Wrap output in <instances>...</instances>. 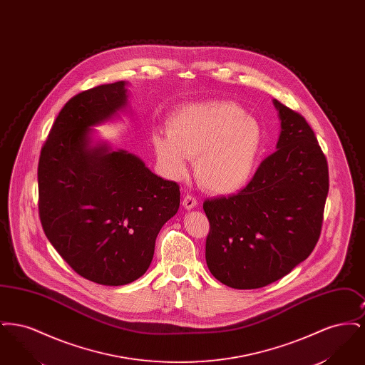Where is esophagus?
<instances>
[{
	"instance_id": "34e87169",
	"label": "esophagus",
	"mask_w": 365,
	"mask_h": 365,
	"mask_svg": "<svg viewBox=\"0 0 365 365\" xmlns=\"http://www.w3.org/2000/svg\"><path fill=\"white\" fill-rule=\"evenodd\" d=\"M183 207L186 209H192L197 207V200L192 195H186L183 198Z\"/></svg>"
}]
</instances>
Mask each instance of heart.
I'll list each match as a JSON object with an SVG mask.
<instances>
[{
  "mask_svg": "<svg viewBox=\"0 0 365 365\" xmlns=\"http://www.w3.org/2000/svg\"><path fill=\"white\" fill-rule=\"evenodd\" d=\"M157 163L170 179L189 173L195 156V176L212 194L242 190L256 173L264 131L260 122L231 101L189 105L168 120V131L152 134Z\"/></svg>",
  "mask_w": 365,
  "mask_h": 365,
  "instance_id": "obj_1",
  "label": "heart"
}]
</instances>
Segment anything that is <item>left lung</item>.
<instances>
[{
    "instance_id": "8db88e82",
    "label": "left lung",
    "mask_w": 365,
    "mask_h": 365,
    "mask_svg": "<svg viewBox=\"0 0 365 365\" xmlns=\"http://www.w3.org/2000/svg\"><path fill=\"white\" fill-rule=\"evenodd\" d=\"M274 105L278 150L238 194L204 202L207 265L232 289H259L283 278L308 259L322 231L327 160L307 120L278 100Z\"/></svg>"
}]
</instances>
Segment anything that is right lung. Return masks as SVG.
I'll return each instance as SVG.
<instances>
[{
  "label": "right lung",
  "mask_w": 365,
  "mask_h": 365,
  "mask_svg": "<svg viewBox=\"0 0 365 365\" xmlns=\"http://www.w3.org/2000/svg\"><path fill=\"white\" fill-rule=\"evenodd\" d=\"M127 82L93 87L60 110L38 164L39 219L58 255L81 277L104 286L140 278L156 238L179 209L176 182L139 157L93 142L94 125L127 106Z\"/></svg>",
  "instance_id": "obj_1"
}]
</instances>
